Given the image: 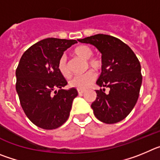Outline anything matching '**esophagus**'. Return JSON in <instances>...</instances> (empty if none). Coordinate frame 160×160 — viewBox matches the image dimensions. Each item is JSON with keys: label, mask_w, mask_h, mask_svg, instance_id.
Returning <instances> with one entry per match:
<instances>
[{"label": "esophagus", "mask_w": 160, "mask_h": 160, "mask_svg": "<svg viewBox=\"0 0 160 160\" xmlns=\"http://www.w3.org/2000/svg\"><path fill=\"white\" fill-rule=\"evenodd\" d=\"M85 92V90H78V94H82Z\"/></svg>", "instance_id": "esophagus-1"}]
</instances>
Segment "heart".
Returning <instances> with one entry per match:
<instances>
[{"label": "heart", "mask_w": 160, "mask_h": 160, "mask_svg": "<svg viewBox=\"0 0 160 160\" xmlns=\"http://www.w3.org/2000/svg\"><path fill=\"white\" fill-rule=\"evenodd\" d=\"M73 53L76 56L82 58L87 60L88 66L91 67L95 70H99L102 68V61L98 58H93V49L88 46L82 45L76 47L73 50ZM58 69L59 72L63 77L70 78L71 75V70L69 64L67 62V59L65 56H62L58 61ZM96 79V74L92 70H89L87 73L82 75L74 76L69 82L71 87H74L78 90H85V89L90 87L94 80Z\"/></svg>", "instance_id": "b5f03b06"}]
</instances>
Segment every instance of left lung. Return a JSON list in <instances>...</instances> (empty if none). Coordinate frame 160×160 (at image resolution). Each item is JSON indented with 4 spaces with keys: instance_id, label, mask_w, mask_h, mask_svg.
I'll return each instance as SVG.
<instances>
[{
    "instance_id": "obj_1",
    "label": "left lung",
    "mask_w": 160,
    "mask_h": 160,
    "mask_svg": "<svg viewBox=\"0 0 160 160\" xmlns=\"http://www.w3.org/2000/svg\"><path fill=\"white\" fill-rule=\"evenodd\" d=\"M79 42L90 44L102 53V73L96 82L100 87L95 90L97 97L91 104L96 118L107 124L122 121L131 113L139 95L142 74L136 55L122 41L107 34H96Z\"/></svg>"
}]
</instances>
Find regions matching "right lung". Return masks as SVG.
<instances>
[{
  "mask_svg": "<svg viewBox=\"0 0 160 160\" xmlns=\"http://www.w3.org/2000/svg\"><path fill=\"white\" fill-rule=\"evenodd\" d=\"M75 43L76 40L46 38L32 45L21 58L16 90L24 112L38 128L56 129L70 116L78 91L74 87L63 90L67 82L58 64L63 53Z\"/></svg>",
  "mask_w": 160,
  "mask_h": 160,
  "instance_id": "obj_1",
  "label": "right lung"
}]
</instances>
